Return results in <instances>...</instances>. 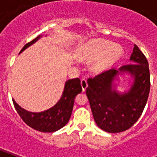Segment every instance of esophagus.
<instances>
[{
    "mask_svg": "<svg viewBox=\"0 0 157 157\" xmlns=\"http://www.w3.org/2000/svg\"><path fill=\"white\" fill-rule=\"evenodd\" d=\"M81 87H82V90H83V92H85L86 88H87V86H88V85H87V81H86V79H82L81 81Z\"/></svg>",
    "mask_w": 157,
    "mask_h": 157,
    "instance_id": "esophagus-1",
    "label": "esophagus"
}]
</instances>
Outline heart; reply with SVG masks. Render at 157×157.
<instances>
[{
	"label": "heart",
	"instance_id": "obj_1",
	"mask_svg": "<svg viewBox=\"0 0 157 157\" xmlns=\"http://www.w3.org/2000/svg\"><path fill=\"white\" fill-rule=\"evenodd\" d=\"M123 55V50L112 42L103 40H91L86 45L81 59L88 62L98 60L93 65V71L101 73L117 63Z\"/></svg>",
	"mask_w": 157,
	"mask_h": 157
}]
</instances>
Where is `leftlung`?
<instances>
[{
    "label": "left lung",
    "mask_w": 157,
    "mask_h": 157,
    "mask_svg": "<svg viewBox=\"0 0 157 157\" xmlns=\"http://www.w3.org/2000/svg\"><path fill=\"white\" fill-rule=\"evenodd\" d=\"M131 63L119 71H129L134 83L128 93L112 90V81L118 73L115 68L90 77L86 93L94 119L98 126L108 133H120L131 128L141 117L150 92V71L146 57L136 45L130 57Z\"/></svg>",
    "instance_id": "8db88e82"
}]
</instances>
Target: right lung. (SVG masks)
<instances>
[{
  "instance_id": "add662e5",
  "label": "right lung",
  "mask_w": 157,
  "mask_h": 157,
  "mask_svg": "<svg viewBox=\"0 0 157 157\" xmlns=\"http://www.w3.org/2000/svg\"><path fill=\"white\" fill-rule=\"evenodd\" d=\"M40 37V36H38L34 40L27 43L21 50L20 53L33 45ZM81 91L82 87L80 79L68 80L65 84L63 93L60 100L50 109L42 112H28L19 107L13 99L12 100L18 114L28 126L38 131L52 133L63 128L68 122L73 108L74 99L78 94L81 93Z\"/></svg>"
}]
</instances>
